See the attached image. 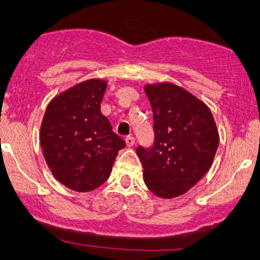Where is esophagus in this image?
<instances>
[{"mask_svg":"<svg viewBox=\"0 0 260 260\" xmlns=\"http://www.w3.org/2000/svg\"><path fill=\"white\" fill-rule=\"evenodd\" d=\"M135 137H133V136H127L126 138H125V142H126V145L127 147H133V145L135 144Z\"/></svg>","mask_w":260,"mask_h":260,"instance_id":"esophagus-1","label":"esophagus"}]
</instances>
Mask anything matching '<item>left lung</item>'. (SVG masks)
<instances>
[{"label": "left lung", "mask_w": 260, "mask_h": 260, "mask_svg": "<svg viewBox=\"0 0 260 260\" xmlns=\"http://www.w3.org/2000/svg\"><path fill=\"white\" fill-rule=\"evenodd\" d=\"M154 113L155 142L138 147L144 182L155 195L173 199L194 187L211 168L219 131L211 110L173 83L144 85Z\"/></svg>", "instance_id": "obj_1"}]
</instances>
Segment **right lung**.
I'll return each instance as SVG.
<instances>
[{
	"label": "right lung",
	"mask_w": 260,
	"mask_h": 260,
	"mask_svg": "<svg viewBox=\"0 0 260 260\" xmlns=\"http://www.w3.org/2000/svg\"><path fill=\"white\" fill-rule=\"evenodd\" d=\"M108 83L88 79L49 102L42 118L40 144L53 176L70 189L91 191L102 186L125 142L101 111Z\"/></svg>",
	"instance_id": "1"
}]
</instances>
